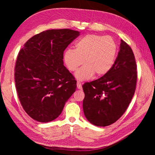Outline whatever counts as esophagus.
<instances>
[{
    "label": "esophagus",
    "instance_id": "obj_1",
    "mask_svg": "<svg viewBox=\"0 0 155 155\" xmlns=\"http://www.w3.org/2000/svg\"><path fill=\"white\" fill-rule=\"evenodd\" d=\"M77 87H78V89H82V85H81V83L79 82V81H78L77 82Z\"/></svg>",
    "mask_w": 155,
    "mask_h": 155
}]
</instances>
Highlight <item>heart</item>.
<instances>
[{
    "mask_svg": "<svg viewBox=\"0 0 155 155\" xmlns=\"http://www.w3.org/2000/svg\"><path fill=\"white\" fill-rule=\"evenodd\" d=\"M118 48L109 36L91 34L83 37L75 44V50L67 49L64 53V61L70 71H75L79 80H86L103 76L109 72L114 64Z\"/></svg>",
    "mask_w": 155,
    "mask_h": 155,
    "instance_id": "1",
    "label": "heart"
}]
</instances>
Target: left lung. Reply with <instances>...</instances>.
Listing matches in <instances>:
<instances>
[{"instance_id":"left-lung-1","label":"left lung","mask_w":155,"mask_h":155,"mask_svg":"<svg viewBox=\"0 0 155 155\" xmlns=\"http://www.w3.org/2000/svg\"><path fill=\"white\" fill-rule=\"evenodd\" d=\"M137 67L133 51L121 40L113 67L104 76L83 85L84 114L92 124L105 127L124 114L137 85Z\"/></svg>"}]
</instances>
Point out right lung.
<instances>
[{"instance_id":"1","label":"right lung","mask_w":155,"mask_h":155,"mask_svg":"<svg viewBox=\"0 0 155 155\" xmlns=\"http://www.w3.org/2000/svg\"><path fill=\"white\" fill-rule=\"evenodd\" d=\"M79 35L70 29L44 31L28 40L18 53L14 74L17 94L34 120L46 123L57 118L76 91L77 82L63 59L64 50Z\"/></svg>"}]
</instances>
